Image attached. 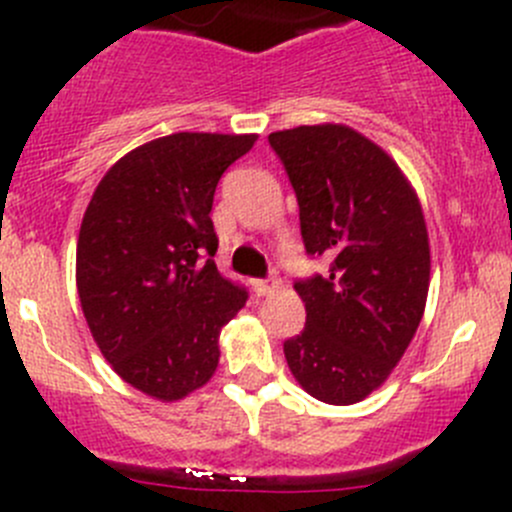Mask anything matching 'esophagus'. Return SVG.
Instances as JSON below:
<instances>
[{
    "label": "esophagus",
    "mask_w": 512,
    "mask_h": 512,
    "mask_svg": "<svg viewBox=\"0 0 512 512\" xmlns=\"http://www.w3.org/2000/svg\"><path fill=\"white\" fill-rule=\"evenodd\" d=\"M252 289L257 292V297H267V294H275L280 289V282L275 277H270V280H255L252 282Z\"/></svg>",
    "instance_id": "obj_1"
}]
</instances>
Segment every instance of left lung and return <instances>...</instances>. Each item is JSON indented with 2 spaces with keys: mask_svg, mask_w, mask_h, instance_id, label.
Returning <instances> with one entry per match:
<instances>
[{
  "mask_svg": "<svg viewBox=\"0 0 512 512\" xmlns=\"http://www.w3.org/2000/svg\"><path fill=\"white\" fill-rule=\"evenodd\" d=\"M299 203L304 247L332 257L297 282L307 327L285 342L297 384L334 406L364 401L409 349L431 282L421 200L381 146L344 123L270 133Z\"/></svg>",
  "mask_w": 512,
  "mask_h": 512,
  "instance_id": "obj_1",
  "label": "left lung"
}]
</instances>
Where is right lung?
Segmentation results:
<instances>
[{"instance_id":"add662e5","label":"right lung","mask_w":512,"mask_h":512,"mask_svg":"<svg viewBox=\"0 0 512 512\" xmlns=\"http://www.w3.org/2000/svg\"><path fill=\"white\" fill-rule=\"evenodd\" d=\"M257 133H170L118 158L76 245V289L103 359L133 389L178 401L213 379L220 332L247 302L215 265L220 175Z\"/></svg>"}]
</instances>
